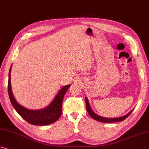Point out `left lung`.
Listing matches in <instances>:
<instances>
[{
  "instance_id": "8db88e82",
  "label": "left lung",
  "mask_w": 149,
  "mask_h": 149,
  "mask_svg": "<svg viewBox=\"0 0 149 149\" xmlns=\"http://www.w3.org/2000/svg\"><path fill=\"white\" fill-rule=\"evenodd\" d=\"M85 104H86V109L87 113H89V115L91 116V117L93 118V119L96 120V121L104 122V123H114V122H118V121H122L123 120H125L126 118L130 116V114L132 113V112L133 111V110L130 112L129 113H127V115L123 116V117H117V118H105L103 117H101V116H99L93 113V111L91 110L90 106H89V101L87 100V97H85Z\"/></svg>"
}]
</instances>
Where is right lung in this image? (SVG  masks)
Returning a JSON list of instances; mask_svg holds the SVG:
<instances>
[{"label":"right lung","instance_id":"obj_1","mask_svg":"<svg viewBox=\"0 0 149 149\" xmlns=\"http://www.w3.org/2000/svg\"><path fill=\"white\" fill-rule=\"evenodd\" d=\"M11 68L9 72V81H8V93L10 101L14 109L17 113L25 119L28 123L34 125H49L59 119L62 113V101L65 93L68 90L70 85L63 87L59 91L58 94L55 97L52 102L47 107L40 110H29L19 104L14 98L11 90Z\"/></svg>","mask_w":149,"mask_h":149}]
</instances>
